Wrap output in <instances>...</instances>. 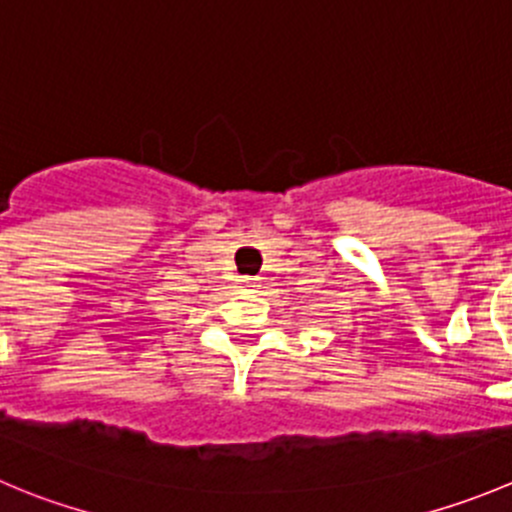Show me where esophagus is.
<instances>
[{"instance_id": "1", "label": "esophagus", "mask_w": 512, "mask_h": 512, "mask_svg": "<svg viewBox=\"0 0 512 512\" xmlns=\"http://www.w3.org/2000/svg\"><path fill=\"white\" fill-rule=\"evenodd\" d=\"M260 280H262V277H245V280H240V282L245 287H257V285H260Z\"/></svg>"}]
</instances>
